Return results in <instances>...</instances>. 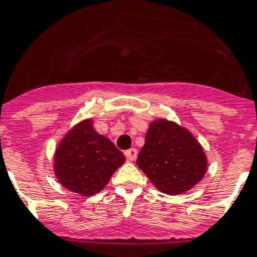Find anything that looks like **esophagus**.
Here are the masks:
<instances>
[{
    "mask_svg": "<svg viewBox=\"0 0 257 257\" xmlns=\"http://www.w3.org/2000/svg\"><path fill=\"white\" fill-rule=\"evenodd\" d=\"M125 156H126V159H128L129 162H133V160H136L137 150H136V148H131V150L125 151Z\"/></svg>",
    "mask_w": 257,
    "mask_h": 257,
    "instance_id": "obj_1",
    "label": "esophagus"
}]
</instances>
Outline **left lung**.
I'll return each instance as SVG.
<instances>
[{
  "label": "left lung",
  "instance_id": "obj_1",
  "mask_svg": "<svg viewBox=\"0 0 257 257\" xmlns=\"http://www.w3.org/2000/svg\"><path fill=\"white\" fill-rule=\"evenodd\" d=\"M137 166L162 193L178 195L202 181L207 159L189 129L166 118L152 121Z\"/></svg>",
  "mask_w": 257,
  "mask_h": 257
}]
</instances>
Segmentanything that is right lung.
Returning a JSON list of instances; mask_svg holds the SVG:
<instances>
[{"label": "right lung", "instance_id": "1", "mask_svg": "<svg viewBox=\"0 0 257 257\" xmlns=\"http://www.w3.org/2000/svg\"><path fill=\"white\" fill-rule=\"evenodd\" d=\"M93 125V118L74 125L60 140L54 156L59 183L86 197L99 193L125 162L124 154Z\"/></svg>", "mask_w": 257, "mask_h": 257}]
</instances>
